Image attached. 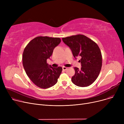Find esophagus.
<instances>
[{"mask_svg":"<svg viewBox=\"0 0 124 124\" xmlns=\"http://www.w3.org/2000/svg\"><path fill=\"white\" fill-rule=\"evenodd\" d=\"M62 69H63V70H66L67 69V67H64V66H63V67H62Z\"/></svg>","mask_w":124,"mask_h":124,"instance_id":"1","label":"esophagus"}]
</instances>
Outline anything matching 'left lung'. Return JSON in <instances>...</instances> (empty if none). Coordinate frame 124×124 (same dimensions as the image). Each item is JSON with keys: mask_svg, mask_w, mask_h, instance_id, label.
<instances>
[{"mask_svg": "<svg viewBox=\"0 0 124 124\" xmlns=\"http://www.w3.org/2000/svg\"><path fill=\"white\" fill-rule=\"evenodd\" d=\"M63 42L72 51L75 58L79 56L80 69L74 67L75 73L72 82L79 87H86L93 83L100 74L102 66V55L98 45L83 35L63 38Z\"/></svg>", "mask_w": 124, "mask_h": 124, "instance_id": "1", "label": "left lung"}]
</instances>
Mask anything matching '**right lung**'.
<instances>
[{
	"label": "right lung",
	"mask_w": 124,
	"mask_h": 124,
	"mask_svg": "<svg viewBox=\"0 0 124 124\" xmlns=\"http://www.w3.org/2000/svg\"><path fill=\"white\" fill-rule=\"evenodd\" d=\"M60 42L59 38L37 37L31 41L24 49L23 68L29 78L39 87L48 88L54 86L58 81L62 68L49 66L47 60Z\"/></svg>",
	"instance_id": "obj_1"
}]
</instances>
